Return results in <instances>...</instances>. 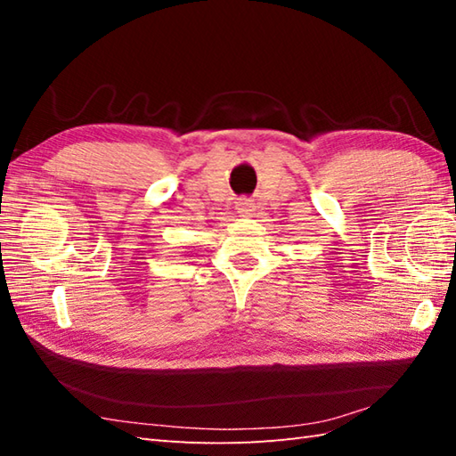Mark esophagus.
I'll return each mask as SVG.
<instances>
[{"instance_id": "34e87169", "label": "esophagus", "mask_w": 456, "mask_h": 456, "mask_svg": "<svg viewBox=\"0 0 456 456\" xmlns=\"http://www.w3.org/2000/svg\"><path fill=\"white\" fill-rule=\"evenodd\" d=\"M237 209H239V213H243V216H250V211L255 209V203L250 201V200H239L237 201Z\"/></svg>"}]
</instances>
